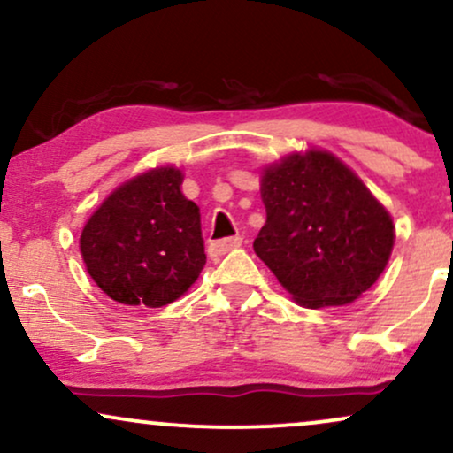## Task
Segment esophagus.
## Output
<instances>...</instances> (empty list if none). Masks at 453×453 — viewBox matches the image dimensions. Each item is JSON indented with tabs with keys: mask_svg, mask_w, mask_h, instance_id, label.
<instances>
[{
	"mask_svg": "<svg viewBox=\"0 0 453 453\" xmlns=\"http://www.w3.org/2000/svg\"><path fill=\"white\" fill-rule=\"evenodd\" d=\"M242 238L241 236H230V238H221V241H212L211 247H209V253L212 257L217 256H223V253L232 251V249L241 247Z\"/></svg>",
	"mask_w": 453,
	"mask_h": 453,
	"instance_id": "obj_1",
	"label": "esophagus"
}]
</instances>
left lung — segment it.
<instances>
[{
    "label": "left lung",
    "mask_w": 453,
    "mask_h": 453,
    "mask_svg": "<svg viewBox=\"0 0 453 453\" xmlns=\"http://www.w3.org/2000/svg\"><path fill=\"white\" fill-rule=\"evenodd\" d=\"M262 202L266 226L253 249L298 304H349L386 268L392 217L327 150L292 153L268 165Z\"/></svg>",
    "instance_id": "8db88e82"
}]
</instances>
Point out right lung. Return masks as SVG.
<instances>
[{"instance_id": "add662e5", "label": "right lung", "mask_w": 453, "mask_h": 453, "mask_svg": "<svg viewBox=\"0 0 453 453\" xmlns=\"http://www.w3.org/2000/svg\"><path fill=\"white\" fill-rule=\"evenodd\" d=\"M183 173L165 165L114 189L87 221L81 253L87 273L112 300L165 306L206 264L200 209L180 194Z\"/></svg>"}]
</instances>
